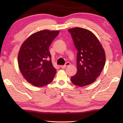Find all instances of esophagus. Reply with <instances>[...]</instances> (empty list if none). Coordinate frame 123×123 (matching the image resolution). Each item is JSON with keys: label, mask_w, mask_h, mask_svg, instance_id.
<instances>
[{"label": "esophagus", "mask_w": 123, "mask_h": 123, "mask_svg": "<svg viewBox=\"0 0 123 123\" xmlns=\"http://www.w3.org/2000/svg\"><path fill=\"white\" fill-rule=\"evenodd\" d=\"M70 64V62H67V63H66V64H64V65H63V66H61V68H65L67 66H69Z\"/></svg>", "instance_id": "1"}]
</instances>
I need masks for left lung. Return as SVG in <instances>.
<instances>
[{"instance_id":"obj_1","label":"left lung","mask_w":123,"mask_h":123,"mask_svg":"<svg viewBox=\"0 0 123 123\" xmlns=\"http://www.w3.org/2000/svg\"><path fill=\"white\" fill-rule=\"evenodd\" d=\"M68 31L78 51V71L72 76L71 81L80 87L91 84L103 70L105 63V51L97 37L90 31L78 27Z\"/></svg>"}]
</instances>
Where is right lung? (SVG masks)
Segmentation results:
<instances>
[{"label": "right lung", "instance_id": "obj_1", "mask_svg": "<svg viewBox=\"0 0 123 123\" xmlns=\"http://www.w3.org/2000/svg\"><path fill=\"white\" fill-rule=\"evenodd\" d=\"M59 31L42 30L34 33L23 43L18 53V66L23 76L36 87L52 82L56 69L51 62L49 48Z\"/></svg>", "mask_w": 123, "mask_h": 123}]
</instances>
